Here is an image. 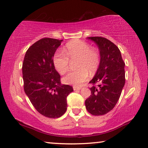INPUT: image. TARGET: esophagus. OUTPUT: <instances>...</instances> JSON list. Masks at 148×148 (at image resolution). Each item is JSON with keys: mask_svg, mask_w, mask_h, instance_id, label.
<instances>
[{"mask_svg": "<svg viewBox=\"0 0 148 148\" xmlns=\"http://www.w3.org/2000/svg\"><path fill=\"white\" fill-rule=\"evenodd\" d=\"M81 87H78V86H74L73 89L74 90H81Z\"/></svg>", "mask_w": 148, "mask_h": 148, "instance_id": "obj_1", "label": "esophagus"}]
</instances>
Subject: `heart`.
<instances>
[{
    "label": "heart",
    "instance_id": "1",
    "mask_svg": "<svg viewBox=\"0 0 148 148\" xmlns=\"http://www.w3.org/2000/svg\"><path fill=\"white\" fill-rule=\"evenodd\" d=\"M58 51L53 58V63L57 71L64 74L70 68V60H76L78 69L68 73L63 78L66 84L81 86L87 80L90 74H94L100 65V56L94 48L82 41H74L66 45L64 49Z\"/></svg>",
    "mask_w": 148,
    "mask_h": 148
}]
</instances>
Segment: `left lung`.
Masks as SVG:
<instances>
[{
	"instance_id": "1",
	"label": "left lung",
	"mask_w": 148,
	"mask_h": 148,
	"mask_svg": "<svg viewBox=\"0 0 148 148\" xmlns=\"http://www.w3.org/2000/svg\"><path fill=\"white\" fill-rule=\"evenodd\" d=\"M100 50V65L90 83L98 84L90 89L91 95L85 101L88 112L94 116L107 114L115 106L125 84V63L117 46L103 37H88Z\"/></svg>"
}]
</instances>
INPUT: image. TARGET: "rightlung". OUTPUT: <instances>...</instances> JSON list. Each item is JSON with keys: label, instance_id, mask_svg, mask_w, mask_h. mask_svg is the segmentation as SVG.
Masks as SVG:
<instances>
[{"label": "right lung", "instance_id": "right-lung-1", "mask_svg": "<svg viewBox=\"0 0 148 148\" xmlns=\"http://www.w3.org/2000/svg\"><path fill=\"white\" fill-rule=\"evenodd\" d=\"M62 40L40 39L28 48L23 64L24 89L32 104L44 116L59 118L66 111V98L73 92L62 84L53 58Z\"/></svg>", "mask_w": 148, "mask_h": 148}]
</instances>
